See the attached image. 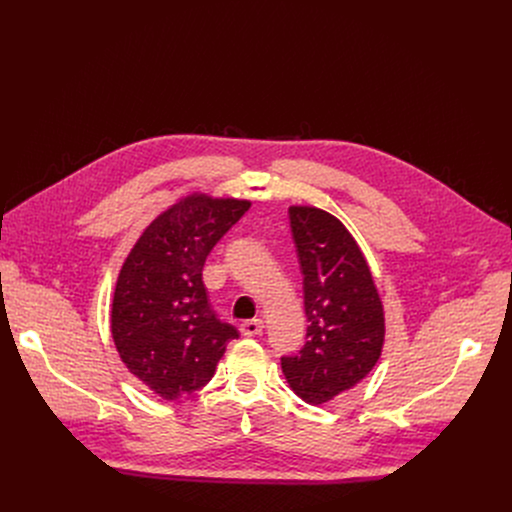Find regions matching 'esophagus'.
Instances as JSON below:
<instances>
[{"instance_id":"1","label":"esophagus","mask_w":512,"mask_h":512,"mask_svg":"<svg viewBox=\"0 0 512 512\" xmlns=\"http://www.w3.org/2000/svg\"><path fill=\"white\" fill-rule=\"evenodd\" d=\"M243 336H259L263 332V320H247L241 324Z\"/></svg>"}]
</instances>
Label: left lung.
<instances>
[{
	"instance_id": "1",
	"label": "left lung",
	"mask_w": 512,
	"mask_h": 512,
	"mask_svg": "<svg viewBox=\"0 0 512 512\" xmlns=\"http://www.w3.org/2000/svg\"><path fill=\"white\" fill-rule=\"evenodd\" d=\"M289 227L304 275L308 332L296 354L281 356V371L298 397L322 405L373 371L385 314L367 259L336 216L291 206Z\"/></svg>"
}]
</instances>
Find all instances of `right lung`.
I'll use <instances>...</instances> for the list:
<instances>
[{
    "instance_id": "obj_1",
    "label": "right lung",
    "mask_w": 512,
    "mask_h": 512,
    "mask_svg": "<svg viewBox=\"0 0 512 512\" xmlns=\"http://www.w3.org/2000/svg\"><path fill=\"white\" fill-rule=\"evenodd\" d=\"M249 206L188 196L143 231L121 267L111 310L117 352L129 373L166 401L202 389L227 344L239 338L212 310L202 269Z\"/></svg>"
}]
</instances>
